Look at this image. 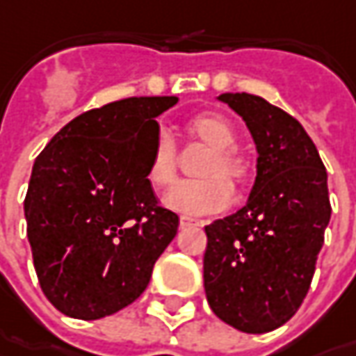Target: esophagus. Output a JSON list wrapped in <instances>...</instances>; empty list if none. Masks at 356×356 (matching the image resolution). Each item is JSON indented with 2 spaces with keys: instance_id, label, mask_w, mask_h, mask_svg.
<instances>
[{
  "instance_id": "obj_1",
  "label": "esophagus",
  "mask_w": 356,
  "mask_h": 356,
  "mask_svg": "<svg viewBox=\"0 0 356 356\" xmlns=\"http://www.w3.org/2000/svg\"><path fill=\"white\" fill-rule=\"evenodd\" d=\"M199 225H201V221L191 219V217H185V215L179 219V227H181V229H187V227H199Z\"/></svg>"
}]
</instances>
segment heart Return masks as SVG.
Segmentation results:
<instances>
[{
	"instance_id": "obj_1",
	"label": "heart",
	"mask_w": 356,
	"mask_h": 356,
	"mask_svg": "<svg viewBox=\"0 0 356 356\" xmlns=\"http://www.w3.org/2000/svg\"><path fill=\"white\" fill-rule=\"evenodd\" d=\"M187 133L211 147L201 167L203 179H189L175 183L165 197V207L183 213L185 217H205L221 213L233 201V185H245L251 177L249 159L233 147L237 141L235 127L219 113H201L189 119ZM177 171V145L173 135L161 129L151 149L147 177L155 187L169 185Z\"/></svg>"
}]
</instances>
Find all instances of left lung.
Segmentation results:
<instances>
[{
  "label": "left lung",
  "instance_id": "obj_1",
  "mask_svg": "<svg viewBox=\"0 0 356 356\" xmlns=\"http://www.w3.org/2000/svg\"><path fill=\"white\" fill-rule=\"evenodd\" d=\"M257 149L245 207L205 227L209 307L237 331L269 332L297 313L331 221L327 169L302 125L251 93H221Z\"/></svg>",
  "mask_w": 356,
  "mask_h": 356
}]
</instances>
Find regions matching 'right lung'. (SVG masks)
Instances as JSON below:
<instances>
[{"mask_svg": "<svg viewBox=\"0 0 356 356\" xmlns=\"http://www.w3.org/2000/svg\"><path fill=\"white\" fill-rule=\"evenodd\" d=\"M177 97H129L70 121L38 155L25 195L39 285L57 311L95 321L131 305L177 235L147 167L155 121Z\"/></svg>", "mask_w": 356, "mask_h": 356, "instance_id": "1", "label": "right lung"}]
</instances>
